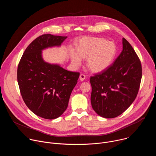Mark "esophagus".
Instances as JSON below:
<instances>
[{
  "label": "esophagus",
  "mask_w": 156,
  "mask_h": 156,
  "mask_svg": "<svg viewBox=\"0 0 156 156\" xmlns=\"http://www.w3.org/2000/svg\"><path fill=\"white\" fill-rule=\"evenodd\" d=\"M80 80H81V81H84V80H85V78H86V75H84V74H83V73H81V74H80Z\"/></svg>",
  "instance_id": "obj_1"
}]
</instances>
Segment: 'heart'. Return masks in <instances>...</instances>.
Segmentation results:
<instances>
[{
	"label": "heart",
	"mask_w": 156,
	"mask_h": 156,
	"mask_svg": "<svg viewBox=\"0 0 156 156\" xmlns=\"http://www.w3.org/2000/svg\"><path fill=\"white\" fill-rule=\"evenodd\" d=\"M77 52L71 51V59L74 66H79L81 58L86 59L88 69L94 73H100L107 70L112 63L116 54L117 47L113 42L102 37H84L76 44Z\"/></svg>",
	"instance_id": "b5f03b06"
}]
</instances>
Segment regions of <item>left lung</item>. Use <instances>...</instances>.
I'll list each match as a JSON object with an SVG mask.
<instances>
[{
	"mask_svg": "<svg viewBox=\"0 0 156 156\" xmlns=\"http://www.w3.org/2000/svg\"><path fill=\"white\" fill-rule=\"evenodd\" d=\"M123 50L105 71L90 78L91 105L99 116L121 115L135 101L142 77L140 58L131 44L122 39Z\"/></svg>",
	"mask_w": 156,
	"mask_h": 156,
	"instance_id": "obj_1",
	"label": "left lung"
}]
</instances>
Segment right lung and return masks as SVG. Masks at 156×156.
<instances>
[{"label":"right lung","mask_w":156,"mask_h":156,"mask_svg":"<svg viewBox=\"0 0 156 156\" xmlns=\"http://www.w3.org/2000/svg\"><path fill=\"white\" fill-rule=\"evenodd\" d=\"M66 37L51 34L37 37L27 47L18 66L22 98L34 114L46 119H57L65 112L80 76L42 58V50L60 46Z\"/></svg>","instance_id":"right-lung-1"}]
</instances>
